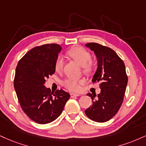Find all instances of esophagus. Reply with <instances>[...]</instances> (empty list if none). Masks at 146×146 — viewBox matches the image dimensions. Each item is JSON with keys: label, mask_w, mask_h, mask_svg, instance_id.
<instances>
[{"label": "esophagus", "mask_w": 146, "mask_h": 146, "mask_svg": "<svg viewBox=\"0 0 146 146\" xmlns=\"http://www.w3.org/2000/svg\"><path fill=\"white\" fill-rule=\"evenodd\" d=\"M70 96H71V98L75 97V96H80V94H75V93H70Z\"/></svg>", "instance_id": "34e87169"}]
</instances>
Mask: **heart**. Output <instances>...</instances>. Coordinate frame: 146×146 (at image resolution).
<instances>
[{"mask_svg": "<svg viewBox=\"0 0 146 146\" xmlns=\"http://www.w3.org/2000/svg\"><path fill=\"white\" fill-rule=\"evenodd\" d=\"M67 54L72 59L76 61L80 65L82 66V71L85 74L89 75L93 71L94 68V63L91 60V54L88 51L82 47H77L72 48L67 52ZM64 65V60L62 56H59L56 58L55 62V68L57 72L62 70ZM84 84L83 79H66L62 82V85L68 90L73 92H78L80 90L81 85Z\"/></svg>", "mask_w": 146, "mask_h": 146, "instance_id": "1", "label": "heart"}]
</instances>
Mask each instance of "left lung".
<instances>
[{
	"label": "left lung",
	"mask_w": 146,
	"mask_h": 146,
	"mask_svg": "<svg viewBox=\"0 0 146 146\" xmlns=\"http://www.w3.org/2000/svg\"><path fill=\"white\" fill-rule=\"evenodd\" d=\"M86 46L93 51L98 60V67L92 78L93 83H99L101 93H88L92 104L85 110L89 118L105 122L112 118L120 110L124 99L128 77L122 60L112 49L96 43ZM93 94V93H92Z\"/></svg>",
	"instance_id": "1"
}]
</instances>
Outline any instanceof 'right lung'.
<instances>
[{"label": "right lung", "mask_w": 146, "mask_h": 146, "mask_svg": "<svg viewBox=\"0 0 146 146\" xmlns=\"http://www.w3.org/2000/svg\"><path fill=\"white\" fill-rule=\"evenodd\" d=\"M62 47L52 43L35 47L20 60L14 88L27 116L38 124L53 122L62 112L70 94L62 89L52 93L44 84L55 73V62Z\"/></svg>", "instance_id": "1"}]
</instances>
